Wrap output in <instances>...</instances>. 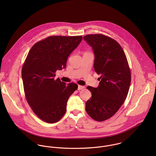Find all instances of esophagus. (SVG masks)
<instances>
[{
  "mask_svg": "<svg viewBox=\"0 0 156 156\" xmlns=\"http://www.w3.org/2000/svg\"><path fill=\"white\" fill-rule=\"evenodd\" d=\"M84 88H85V87L82 86V85H78V88H77L78 90H82Z\"/></svg>",
  "mask_w": 156,
  "mask_h": 156,
  "instance_id": "34e87169",
  "label": "esophagus"
}]
</instances>
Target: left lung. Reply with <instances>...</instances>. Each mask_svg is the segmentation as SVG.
<instances>
[{"label":"left lung","mask_w":156,"mask_h":156,"mask_svg":"<svg viewBox=\"0 0 156 156\" xmlns=\"http://www.w3.org/2000/svg\"><path fill=\"white\" fill-rule=\"evenodd\" d=\"M92 47L95 59L94 68L97 74V88L87 87L92 96L85 109L95 121L110 118L124 103L131 83V73L125 53L115 40L101 34L83 37Z\"/></svg>","instance_id":"obj_1"}]
</instances>
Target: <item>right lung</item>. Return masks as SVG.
<instances>
[{"mask_svg":"<svg viewBox=\"0 0 156 156\" xmlns=\"http://www.w3.org/2000/svg\"><path fill=\"white\" fill-rule=\"evenodd\" d=\"M82 40V36H51L35 43L27 54L22 70L24 94L33 112L46 122L62 118L68 98L78 88L54 77L58 69L66 67L68 57Z\"/></svg>","mask_w":156,"mask_h":156,"instance_id":"1","label":"right lung"}]
</instances>
